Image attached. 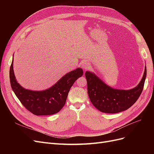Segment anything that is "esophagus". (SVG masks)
Listing matches in <instances>:
<instances>
[{"instance_id":"obj_1","label":"esophagus","mask_w":154,"mask_h":154,"mask_svg":"<svg viewBox=\"0 0 154 154\" xmlns=\"http://www.w3.org/2000/svg\"><path fill=\"white\" fill-rule=\"evenodd\" d=\"M82 68H83V69L86 70V69H87L89 68V65H88V63H84L83 64Z\"/></svg>"}]
</instances>
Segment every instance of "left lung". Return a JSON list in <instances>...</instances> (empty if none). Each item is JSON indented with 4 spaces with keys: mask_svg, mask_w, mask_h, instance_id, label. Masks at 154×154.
Wrapping results in <instances>:
<instances>
[{
    "mask_svg": "<svg viewBox=\"0 0 154 154\" xmlns=\"http://www.w3.org/2000/svg\"><path fill=\"white\" fill-rule=\"evenodd\" d=\"M146 76L145 67L143 78L137 86L130 90H119L106 85L94 73L85 72L87 92L92 105L104 113L115 114L127 110L140 96Z\"/></svg>",
    "mask_w": 154,
    "mask_h": 154,
    "instance_id": "1",
    "label": "left lung"
}]
</instances>
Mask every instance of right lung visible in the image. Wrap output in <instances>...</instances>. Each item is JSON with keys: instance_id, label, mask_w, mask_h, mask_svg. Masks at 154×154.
Returning <instances> with one entry per match:
<instances>
[{"instance_id": "add662e5", "label": "right lung", "mask_w": 154, "mask_h": 154, "mask_svg": "<svg viewBox=\"0 0 154 154\" xmlns=\"http://www.w3.org/2000/svg\"><path fill=\"white\" fill-rule=\"evenodd\" d=\"M82 69L78 68L67 73L54 85L42 91L25 89L19 85L13 71V59L10 69L11 87L25 108L36 116L57 114L64 106L71 87L83 75Z\"/></svg>"}]
</instances>
